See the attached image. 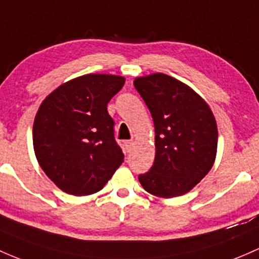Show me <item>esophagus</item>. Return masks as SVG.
Wrapping results in <instances>:
<instances>
[{
    "label": "esophagus",
    "instance_id": "esophagus-1",
    "mask_svg": "<svg viewBox=\"0 0 259 259\" xmlns=\"http://www.w3.org/2000/svg\"><path fill=\"white\" fill-rule=\"evenodd\" d=\"M124 145H125V150L129 152L133 149V146H134V140L124 141Z\"/></svg>",
    "mask_w": 259,
    "mask_h": 259
}]
</instances>
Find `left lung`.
<instances>
[{"label": "left lung", "instance_id": "obj_1", "mask_svg": "<svg viewBox=\"0 0 259 259\" xmlns=\"http://www.w3.org/2000/svg\"><path fill=\"white\" fill-rule=\"evenodd\" d=\"M135 89L150 110L155 126V160L139 175L141 186L157 197H176L194 189L213 166L216 119L194 89L170 75L135 78Z\"/></svg>", "mask_w": 259, "mask_h": 259}]
</instances>
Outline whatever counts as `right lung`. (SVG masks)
<instances>
[{"label":"right lung","instance_id":"1","mask_svg":"<svg viewBox=\"0 0 259 259\" xmlns=\"http://www.w3.org/2000/svg\"><path fill=\"white\" fill-rule=\"evenodd\" d=\"M124 83L119 75H81L59 85L40 104L33 122L34 154L62 191L95 194L124 161L107 109Z\"/></svg>","mask_w":259,"mask_h":259}]
</instances>
